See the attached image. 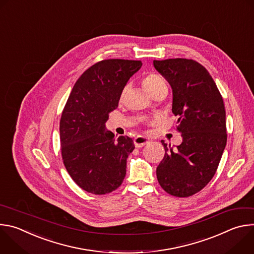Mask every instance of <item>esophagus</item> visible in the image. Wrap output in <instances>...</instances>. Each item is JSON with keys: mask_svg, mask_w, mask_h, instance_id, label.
I'll list each match as a JSON object with an SVG mask.
<instances>
[{"mask_svg": "<svg viewBox=\"0 0 254 254\" xmlns=\"http://www.w3.org/2000/svg\"><path fill=\"white\" fill-rule=\"evenodd\" d=\"M151 140L149 137H146V136H142V135H137L136 137H134L133 139V142H134V146L136 148H141L142 146H144V144L149 143Z\"/></svg>", "mask_w": 254, "mask_h": 254, "instance_id": "1", "label": "esophagus"}]
</instances>
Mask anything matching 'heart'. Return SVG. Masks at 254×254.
Here are the masks:
<instances>
[{
  "label": "heart",
  "instance_id": "b5f03b06",
  "mask_svg": "<svg viewBox=\"0 0 254 254\" xmlns=\"http://www.w3.org/2000/svg\"><path fill=\"white\" fill-rule=\"evenodd\" d=\"M164 83H165L164 79H163L160 75H158V74H156V73H150V74H148L146 77H144V78L142 79V81H141V84H142L143 89L146 90L148 93H150V94L154 93V92H155L162 84H164ZM126 91H127V87H126V88L124 89V91H123V96L125 95Z\"/></svg>",
  "mask_w": 254,
  "mask_h": 254
}]
</instances>
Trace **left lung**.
Returning <instances> with one entry per match:
<instances>
[{
	"instance_id": "1",
	"label": "left lung",
	"mask_w": 254,
	"mask_h": 254,
	"mask_svg": "<svg viewBox=\"0 0 254 254\" xmlns=\"http://www.w3.org/2000/svg\"><path fill=\"white\" fill-rule=\"evenodd\" d=\"M173 91L172 112L183 141L176 149L162 140L165 157L157 168L161 187L170 195L189 197L216 173L226 146L223 98L207 69L192 59L154 60Z\"/></svg>"
}]
</instances>
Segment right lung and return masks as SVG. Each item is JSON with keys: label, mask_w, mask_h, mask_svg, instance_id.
<instances>
[{"label": "right lung", "mask_w": 254, "mask_h": 254, "mask_svg": "<svg viewBox=\"0 0 254 254\" xmlns=\"http://www.w3.org/2000/svg\"><path fill=\"white\" fill-rule=\"evenodd\" d=\"M142 63L107 59L85 70L75 82L60 120L64 166L84 191L103 195L117 190L127 173L133 140L106 130L108 115L119 105L128 79Z\"/></svg>", "instance_id": "obj_1"}]
</instances>
